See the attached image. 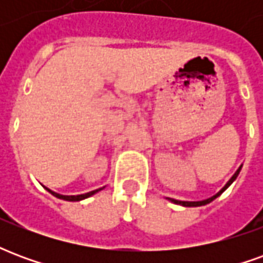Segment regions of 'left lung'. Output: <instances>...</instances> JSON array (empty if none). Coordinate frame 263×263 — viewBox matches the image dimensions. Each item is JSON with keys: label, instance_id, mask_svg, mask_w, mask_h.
Instances as JSON below:
<instances>
[{"label": "left lung", "instance_id": "obj_1", "mask_svg": "<svg viewBox=\"0 0 263 263\" xmlns=\"http://www.w3.org/2000/svg\"><path fill=\"white\" fill-rule=\"evenodd\" d=\"M241 167H242V166H239V167H238V171L235 172V173H234V176H232L231 179H230V180L227 182L226 186H224V187L221 189V190H220V192H218V193L215 194V196H213V197L207 198V200H203V201H180V200H175V198H169V200H171V201H173V203H175V204H180V205H184V207H198V205H205V204L211 203V201H213L214 198L218 197V196H220V194L222 193V192H224L226 189L230 187V184H231V183L234 182L235 179H237L238 175H239V171H241Z\"/></svg>", "mask_w": 263, "mask_h": 263}]
</instances>
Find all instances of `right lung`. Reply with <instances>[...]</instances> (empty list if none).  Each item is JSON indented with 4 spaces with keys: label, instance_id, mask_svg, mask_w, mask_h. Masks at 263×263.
Returning <instances> with one entry per match:
<instances>
[{
    "label": "right lung",
    "instance_id": "obj_1",
    "mask_svg": "<svg viewBox=\"0 0 263 263\" xmlns=\"http://www.w3.org/2000/svg\"><path fill=\"white\" fill-rule=\"evenodd\" d=\"M46 190H48L49 193L53 194L54 197L58 198H62V200H67V201H80V200H83V198H87L90 197V196H92L94 193H97V192H100V190H103V189H97V190H92V192H90V193H86V194H79V196H63V194H59V193H54V192H52V190H49L48 187H45Z\"/></svg>",
    "mask_w": 263,
    "mask_h": 263
}]
</instances>
